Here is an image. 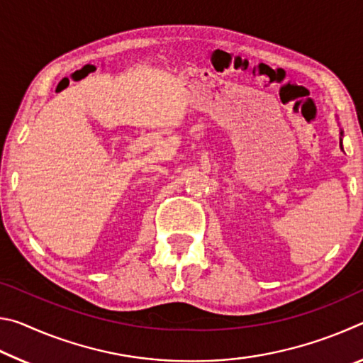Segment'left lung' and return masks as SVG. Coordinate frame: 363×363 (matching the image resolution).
<instances>
[{"instance_id": "1", "label": "left lung", "mask_w": 363, "mask_h": 363, "mask_svg": "<svg viewBox=\"0 0 363 363\" xmlns=\"http://www.w3.org/2000/svg\"><path fill=\"white\" fill-rule=\"evenodd\" d=\"M337 125H340V123H337ZM342 136H344V133H342V130L340 128V145H341V150H342Z\"/></svg>"}]
</instances>
